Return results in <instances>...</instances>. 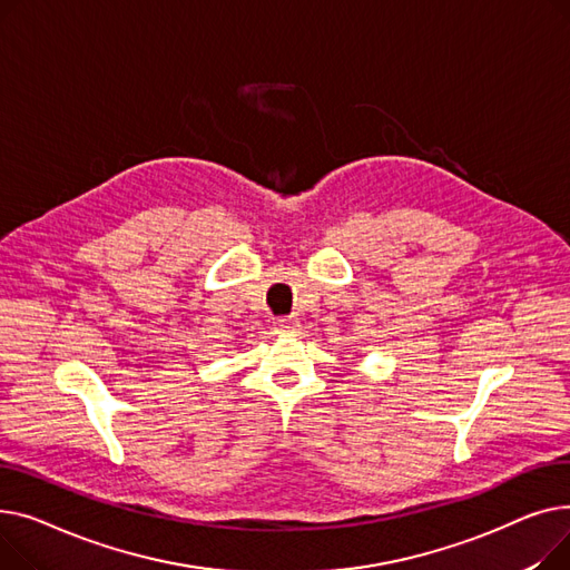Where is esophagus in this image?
Segmentation results:
<instances>
[{
	"label": "esophagus",
	"mask_w": 570,
	"mask_h": 570,
	"mask_svg": "<svg viewBox=\"0 0 570 570\" xmlns=\"http://www.w3.org/2000/svg\"><path fill=\"white\" fill-rule=\"evenodd\" d=\"M298 320H292V317H281L274 322V328L276 333H298Z\"/></svg>",
	"instance_id": "1"
}]
</instances>
